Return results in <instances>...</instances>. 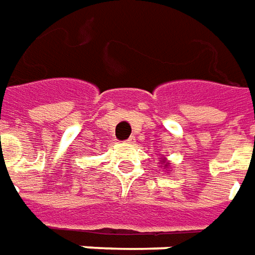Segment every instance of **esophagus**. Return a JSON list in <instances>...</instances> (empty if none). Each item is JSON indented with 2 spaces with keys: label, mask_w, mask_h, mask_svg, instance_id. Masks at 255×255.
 <instances>
[{
  "label": "esophagus",
  "mask_w": 255,
  "mask_h": 255,
  "mask_svg": "<svg viewBox=\"0 0 255 255\" xmlns=\"http://www.w3.org/2000/svg\"><path fill=\"white\" fill-rule=\"evenodd\" d=\"M134 140H136V137H134V136H130V137L126 140V143H128V144H134Z\"/></svg>",
  "instance_id": "34e87169"
}]
</instances>
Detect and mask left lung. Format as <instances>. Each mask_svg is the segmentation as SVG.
Wrapping results in <instances>:
<instances>
[{
  "label": "left lung",
  "instance_id": "8db88e82",
  "mask_svg": "<svg viewBox=\"0 0 255 255\" xmlns=\"http://www.w3.org/2000/svg\"><path fill=\"white\" fill-rule=\"evenodd\" d=\"M161 168L162 169H166V171H171V161H168L166 158H161Z\"/></svg>",
  "mask_w": 255,
  "mask_h": 255
}]
</instances>
